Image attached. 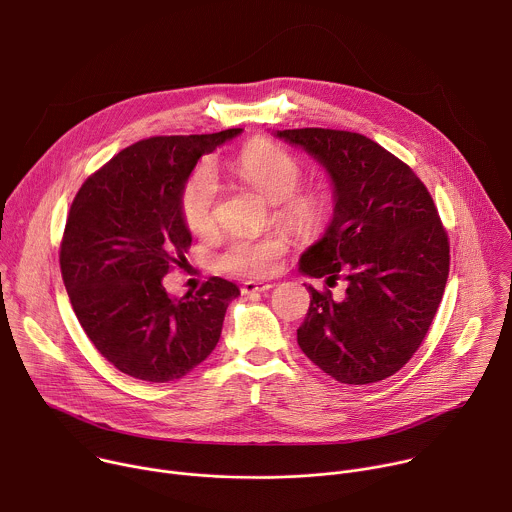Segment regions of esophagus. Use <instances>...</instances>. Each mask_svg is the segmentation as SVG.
Returning a JSON list of instances; mask_svg holds the SVG:
<instances>
[{
	"label": "esophagus",
	"mask_w": 512,
	"mask_h": 512,
	"mask_svg": "<svg viewBox=\"0 0 512 512\" xmlns=\"http://www.w3.org/2000/svg\"><path fill=\"white\" fill-rule=\"evenodd\" d=\"M271 287V283H263V281H245L241 291L243 296H251V294H261V291H267Z\"/></svg>",
	"instance_id": "34e87169"
}]
</instances>
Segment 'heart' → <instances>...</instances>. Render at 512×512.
I'll list each match as a JSON object with an SVG mask.
<instances>
[{
	"label": "heart",
	"mask_w": 512,
	"mask_h": 512,
	"mask_svg": "<svg viewBox=\"0 0 512 512\" xmlns=\"http://www.w3.org/2000/svg\"><path fill=\"white\" fill-rule=\"evenodd\" d=\"M237 176L275 202V214L294 227L316 225L324 212V198L312 188H300L304 164L291 152L271 141L247 145L233 160ZM218 184L212 168L200 164L186 178L180 192V216L186 229L196 235H208L214 227ZM287 251V239L281 233L259 237L235 235L227 239L218 253V267L245 277H267L277 271Z\"/></svg>",
	"instance_id": "heart-1"
}]
</instances>
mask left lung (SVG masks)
<instances>
[{
    "label": "left lung",
    "mask_w": 512,
    "mask_h": 512,
    "mask_svg": "<svg viewBox=\"0 0 512 512\" xmlns=\"http://www.w3.org/2000/svg\"><path fill=\"white\" fill-rule=\"evenodd\" d=\"M334 182V218L300 259V271L346 281V294L308 287L298 328L304 354L344 385L395 375L421 346L450 273V241L417 174L367 135L342 129H283Z\"/></svg>",
    "instance_id": "obj_1"
}]
</instances>
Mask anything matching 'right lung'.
Listing matches in <instances>:
<instances>
[{"label": "right lung", "mask_w": 512, "mask_h": 512, "mask_svg": "<svg viewBox=\"0 0 512 512\" xmlns=\"http://www.w3.org/2000/svg\"><path fill=\"white\" fill-rule=\"evenodd\" d=\"M241 131L141 139L91 174L70 204L60 271L72 310L95 348L133 379H182L221 338L239 287L208 277L172 300L162 277L186 267L192 245L180 216L186 178Z\"/></svg>", "instance_id": "add662e5"}]
</instances>
